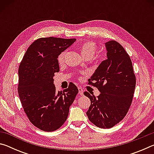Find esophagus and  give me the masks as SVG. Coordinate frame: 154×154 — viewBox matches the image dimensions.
Segmentation results:
<instances>
[{
  "mask_svg": "<svg viewBox=\"0 0 154 154\" xmlns=\"http://www.w3.org/2000/svg\"><path fill=\"white\" fill-rule=\"evenodd\" d=\"M78 90H79V94L81 96H83V90L82 88L79 87L78 88Z\"/></svg>",
  "mask_w": 154,
  "mask_h": 154,
  "instance_id": "1",
  "label": "esophagus"
}]
</instances>
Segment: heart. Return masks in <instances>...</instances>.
Listing matches in <instances>:
<instances>
[{
	"label": "heart",
	"instance_id": "obj_1",
	"mask_svg": "<svg viewBox=\"0 0 154 154\" xmlns=\"http://www.w3.org/2000/svg\"><path fill=\"white\" fill-rule=\"evenodd\" d=\"M96 49H97V46H96V43L93 41H85L79 46L81 55L82 56L83 58H92L94 55ZM65 54H66V52L62 51L58 56L57 60H58L59 64H62L64 62Z\"/></svg>",
	"mask_w": 154,
	"mask_h": 154
}]
</instances>
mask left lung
<instances>
[{
  "label": "left lung",
  "mask_w": 154,
  "mask_h": 154,
  "mask_svg": "<svg viewBox=\"0 0 154 154\" xmlns=\"http://www.w3.org/2000/svg\"><path fill=\"white\" fill-rule=\"evenodd\" d=\"M107 59L101 62L88 79L97 88L98 96L84 92L91 105L86 114L89 120L100 128H111L126 116L133 99L136 85L132 61L124 48L116 41L105 43Z\"/></svg>",
  "instance_id": "1"
}]
</instances>
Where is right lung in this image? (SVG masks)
Wrapping results in <instances>:
<instances>
[{
	"label": "right lung",
	"mask_w": 154,
	"mask_h": 154,
	"mask_svg": "<svg viewBox=\"0 0 154 154\" xmlns=\"http://www.w3.org/2000/svg\"><path fill=\"white\" fill-rule=\"evenodd\" d=\"M75 41L53 36L37 38L20 64L17 91L21 103L31 123L43 131H55L64 124L78 94L74 83L57 93L53 79L60 71L58 56Z\"/></svg>",
	"instance_id": "1"
}]
</instances>
